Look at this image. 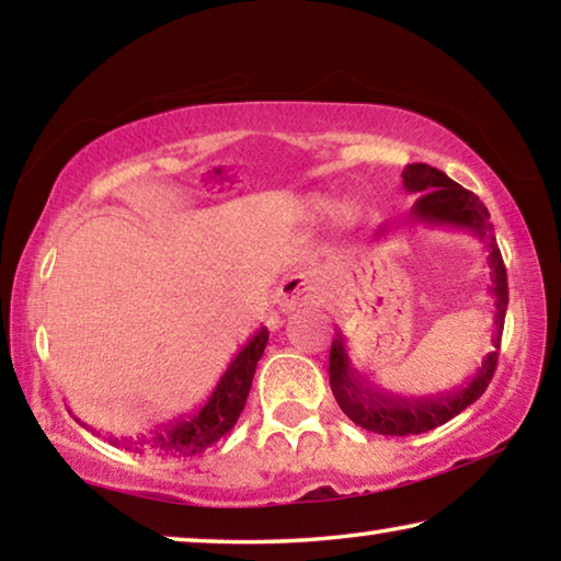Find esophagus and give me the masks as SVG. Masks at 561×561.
<instances>
[{"instance_id":"34e87169","label":"esophagus","mask_w":561,"mask_h":561,"mask_svg":"<svg viewBox=\"0 0 561 561\" xmlns=\"http://www.w3.org/2000/svg\"><path fill=\"white\" fill-rule=\"evenodd\" d=\"M309 299V282L305 277H287L274 295V302L279 305L282 312H291V309L299 307Z\"/></svg>"}]
</instances>
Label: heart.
Masks as SVG:
<instances>
[{"label":"heart","mask_w":561,"mask_h":561,"mask_svg":"<svg viewBox=\"0 0 561 561\" xmlns=\"http://www.w3.org/2000/svg\"><path fill=\"white\" fill-rule=\"evenodd\" d=\"M305 208H307L309 216H322L332 208V201L324 198V196H309L305 201ZM334 214H337L340 224H353L355 216H357V208L353 204H342V206H337V211H334Z\"/></svg>","instance_id":"obj_1"}]
</instances>
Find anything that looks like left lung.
Instances as JSON below:
<instances>
[{"label": "left lung", "instance_id": "1", "mask_svg": "<svg viewBox=\"0 0 561 561\" xmlns=\"http://www.w3.org/2000/svg\"><path fill=\"white\" fill-rule=\"evenodd\" d=\"M403 188L408 194H417L411 208V219L425 227H450V229H468L473 237L483 241L486 249V264L491 274V295H494L496 307V332L491 340V353L481 363L473 378L461 388L443 390L438 396L423 398H405L392 396L388 390H380L370 380L353 367L347 355L345 334L337 330L330 347V388L350 421L360 425L365 431L380 433V436H415L438 428L448 423L468 405L483 396L494 378L501 347V330H504V317L508 305V284H506V266L501 259L494 227L489 221V208L481 204L479 196L466 191L461 183L450 181L446 173L433 169L428 163H411L403 171ZM388 229H380L375 239L382 237Z\"/></svg>", "mask_w": 561, "mask_h": 561}]
</instances>
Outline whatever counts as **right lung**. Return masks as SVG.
I'll use <instances>...</instances> for the list:
<instances>
[{
    "label": "right lung",
    "mask_w": 561,
    "mask_h": 561,
    "mask_svg": "<svg viewBox=\"0 0 561 561\" xmlns=\"http://www.w3.org/2000/svg\"><path fill=\"white\" fill-rule=\"evenodd\" d=\"M266 342H270V330H256L252 340L239 350L237 357L229 363L227 373L221 375L219 382L204 405L194 413L179 415L173 421L158 423L156 428L146 433H138L136 438H115L107 436L113 446L133 450L140 456H156V458H186L196 456L216 440L227 436L239 421L241 411L247 405V396L252 390L256 363L262 360ZM80 425H85L80 417H75ZM93 431V428H90ZM95 433V431H93Z\"/></svg>",
    "instance_id": "add662e5"
}]
</instances>
